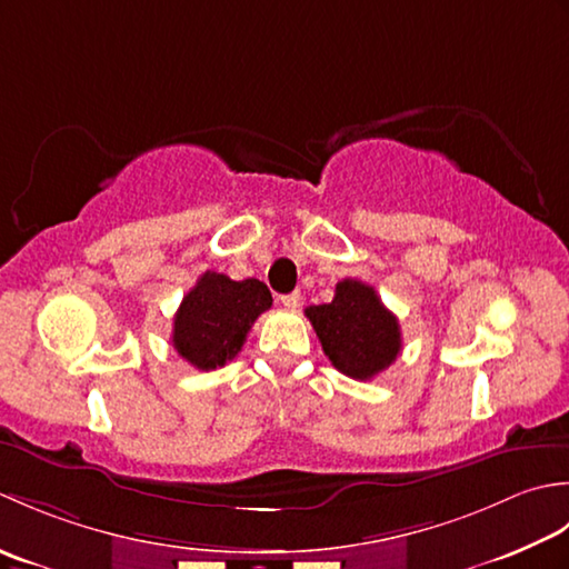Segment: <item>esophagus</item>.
<instances>
[{
  "instance_id": "esophagus-1",
  "label": "esophagus",
  "mask_w": 569,
  "mask_h": 569,
  "mask_svg": "<svg viewBox=\"0 0 569 569\" xmlns=\"http://www.w3.org/2000/svg\"><path fill=\"white\" fill-rule=\"evenodd\" d=\"M280 305H282L284 309H289V311L299 309V305H301V292H289V295H282V297H280Z\"/></svg>"
}]
</instances>
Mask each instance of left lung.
I'll use <instances>...</instances> for the list:
<instances>
[{"label": "left lung", "mask_w": 569, "mask_h": 569, "mask_svg": "<svg viewBox=\"0 0 569 569\" xmlns=\"http://www.w3.org/2000/svg\"><path fill=\"white\" fill-rule=\"evenodd\" d=\"M305 315L331 366L353 380L376 378L402 349L398 317L366 282H339L329 305L309 307Z\"/></svg>", "instance_id": "left-lung-1"}]
</instances>
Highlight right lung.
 Instances as JSON below:
<instances>
[{"mask_svg": "<svg viewBox=\"0 0 569 569\" xmlns=\"http://www.w3.org/2000/svg\"><path fill=\"white\" fill-rule=\"evenodd\" d=\"M272 307V295L260 280L236 282L220 272H203L183 297L173 317L171 343L199 370H216L240 353L254 319Z\"/></svg>", "mask_w": 569, "mask_h": 569, "instance_id": "obj_1", "label": "right lung"}]
</instances>
